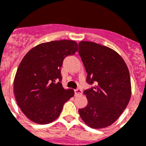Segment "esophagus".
Listing matches in <instances>:
<instances>
[{
	"label": "esophagus",
	"mask_w": 146,
	"mask_h": 146,
	"mask_svg": "<svg viewBox=\"0 0 146 146\" xmlns=\"http://www.w3.org/2000/svg\"><path fill=\"white\" fill-rule=\"evenodd\" d=\"M74 93H75V96H78V95H81L82 90H80V89H77V90H74Z\"/></svg>",
	"instance_id": "esophagus-1"
}]
</instances>
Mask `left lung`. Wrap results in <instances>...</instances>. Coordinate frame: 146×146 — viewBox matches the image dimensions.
<instances>
[{"instance_id":"obj_1","label":"left lung","mask_w":146,"mask_h":146,"mask_svg":"<svg viewBox=\"0 0 146 146\" xmlns=\"http://www.w3.org/2000/svg\"><path fill=\"white\" fill-rule=\"evenodd\" d=\"M78 45L87 73L86 83L95 84L84 90L88 104L78 112L89 127L95 129L108 127L117 120L129 103V71L121 56L108 47L86 41Z\"/></svg>"}]
</instances>
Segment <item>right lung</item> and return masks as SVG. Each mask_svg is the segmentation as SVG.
<instances>
[{
	"instance_id": "right-lung-1",
	"label": "right lung",
	"mask_w": 146,
	"mask_h": 146,
	"mask_svg": "<svg viewBox=\"0 0 146 146\" xmlns=\"http://www.w3.org/2000/svg\"><path fill=\"white\" fill-rule=\"evenodd\" d=\"M78 49L74 41H51L38 44L24 56L15 74L14 93L21 111L32 121L52 122L74 96V90L62 87L60 68L65 57Z\"/></svg>"
}]
</instances>
